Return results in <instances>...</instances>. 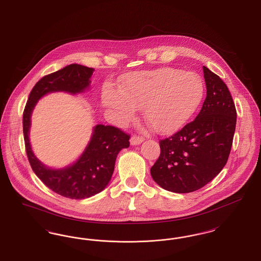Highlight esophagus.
I'll return each mask as SVG.
<instances>
[{
	"label": "esophagus",
	"instance_id": "obj_1",
	"mask_svg": "<svg viewBox=\"0 0 261 261\" xmlns=\"http://www.w3.org/2000/svg\"><path fill=\"white\" fill-rule=\"evenodd\" d=\"M144 141V139L142 138V137H140V136H137V135H133L131 139H130V143H131V145H139V144H141L142 142Z\"/></svg>",
	"mask_w": 261,
	"mask_h": 261
}]
</instances>
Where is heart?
I'll list each match as a JSON object with an SVG mask.
<instances>
[{
    "instance_id": "1",
    "label": "heart",
    "mask_w": 261,
    "mask_h": 261,
    "mask_svg": "<svg viewBox=\"0 0 261 261\" xmlns=\"http://www.w3.org/2000/svg\"><path fill=\"white\" fill-rule=\"evenodd\" d=\"M204 94V82L196 73L159 68L125 75L117 92L111 88L103 91L102 102L121 122L130 121L135 109L143 108V115L153 130L169 134L194 115Z\"/></svg>"
}]
</instances>
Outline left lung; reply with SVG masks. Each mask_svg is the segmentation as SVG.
Instances as JSON below:
<instances>
[{
    "label": "left lung",
    "mask_w": 261,
    "mask_h": 261,
    "mask_svg": "<svg viewBox=\"0 0 261 261\" xmlns=\"http://www.w3.org/2000/svg\"><path fill=\"white\" fill-rule=\"evenodd\" d=\"M207 96L196 118L169 138L151 168L153 180L166 190L188 193L210 182L226 166L237 123L227 85L203 66Z\"/></svg>",
    "instance_id": "1"
}]
</instances>
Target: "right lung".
<instances>
[{
	"instance_id": "obj_1",
	"label": "right lung",
	"mask_w": 261,
	"mask_h": 261,
	"mask_svg": "<svg viewBox=\"0 0 261 261\" xmlns=\"http://www.w3.org/2000/svg\"><path fill=\"white\" fill-rule=\"evenodd\" d=\"M92 72V68L71 64L40 79L30 93L22 116L25 151L31 169L48 188L71 199L89 198L107 187L117 154L130 145V135L117 127L98 124L93 128L89 145L75 164L65 169H49L36 159L31 150L29 137L31 113L38 99L46 93L84 92L90 86Z\"/></svg>"
}]
</instances>
